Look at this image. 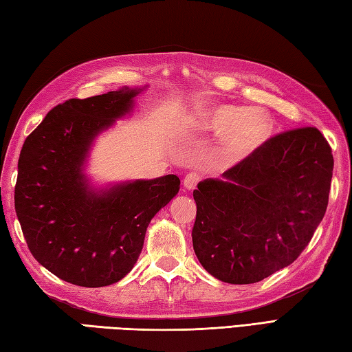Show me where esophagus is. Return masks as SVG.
Segmentation results:
<instances>
[{
    "mask_svg": "<svg viewBox=\"0 0 352 352\" xmlns=\"http://www.w3.org/2000/svg\"><path fill=\"white\" fill-rule=\"evenodd\" d=\"M199 180H201V175H199L198 172H189V174L184 177L183 184H184L186 189L192 190V189L197 188V184L199 183Z\"/></svg>",
    "mask_w": 352,
    "mask_h": 352,
    "instance_id": "34e87169",
    "label": "esophagus"
}]
</instances>
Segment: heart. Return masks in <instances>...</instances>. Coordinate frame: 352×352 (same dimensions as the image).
I'll list each match as a JSON object with an SVG mask.
<instances>
[{
	"mask_svg": "<svg viewBox=\"0 0 352 352\" xmlns=\"http://www.w3.org/2000/svg\"><path fill=\"white\" fill-rule=\"evenodd\" d=\"M197 125L215 134H226V153L239 160L253 153L270 135V119L261 111H250L245 107L218 105L203 109L197 117Z\"/></svg>",
	"mask_w": 352,
	"mask_h": 352,
	"instance_id": "b5f03b06",
	"label": "heart"
}]
</instances>
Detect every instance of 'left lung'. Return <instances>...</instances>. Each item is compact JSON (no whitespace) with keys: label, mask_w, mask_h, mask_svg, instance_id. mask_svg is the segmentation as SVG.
Segmentation results:
<instances>
[{"label":"left lung","mask_w":352,"mask_h":352,"mask_svg":"<svg viewBox=\"0 0 352 352\" xmlns=\"http://www.w3.org/2000/svg\"><path fill=\"white\" fill-rule=\"evenodd\" d=\"M333 151L318 128L265 140L223 180L199 182L192 243L213 278L254 284L293 264L327 212Z\"/></svg>","instance_id":"left-lung-1"}]
</instances>
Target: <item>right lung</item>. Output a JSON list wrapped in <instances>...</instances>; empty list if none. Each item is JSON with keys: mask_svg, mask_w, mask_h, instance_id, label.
Wrapping results in <instances>:
<instances>
[{"mask_svg": "<svg viewBox=\"0 0 352 352\" xmlns=\"http://www.w3.org/2000/svg\"><path fill=\"white\" fill-rule=\"evenodd\" d=\"M140 89L68 99L27 137L18 160L15 210L29 250L62 280L96 288L133 270L155 213L180 189L164 175L93 190L84 163L93 140L133 108Z\"/></svg>", "mask_w": 352, "mask_h": 352, "instance_id": "add662e5", "label": "right lung"}]
</instances>
